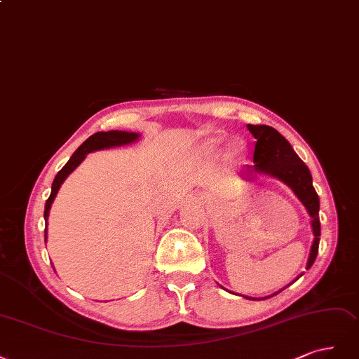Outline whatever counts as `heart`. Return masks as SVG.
Here are the masks:
<instances>
[{
	"mask_svg": "<svg viewBox=\"0 0 359 359\" xmlns=\"http://www.w3.org/2000/svg\"><path fill=\"white\" fill-rule=\"evenodd\" d=\"M226 142V135L225 134H221V133H216L213 135H210L209 138H207L205 142V147L209 149H221ZM245 143H243L241 140H237L233 143V146H231V154L233 155H241L243 152H245Z\"/></svg>",
	"mask_w": 359,
	"mask_h": 359,
	"instance_id": "b5f03b06",
	"label": "heart"
}]
</instances>
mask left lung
<instances>
[{
    "label": "left lung",
    "instance_id": "1",
    "mask_svg": "<svg viewBox=\"0 0 359 359\" xmlns=\"http://www.w3.org/2000/svg\"><path fill=\"white\" fill-rule=\"evenodd\" d=\"M248 130L252 133L253 137L257 138L255 154H253V164L255 165H248V170L243 171L241 175L245 179H253L258 175L279 179L286 184V187L291 188L292 192L297 195V198L303 203L307 213L311 217V229H313V236H315L313 245L310 248V255L306 265V269L309 270L316 259L319 240H320L319 238L320 237L319 196L313 188V183H311L310 170L295 154L291 143H289L279 131H276L269 125H248ZM302 276L303 274H299L297 279H299ZM283 289H280V291H283ZM280 291H277L269 297H264L261 299L274 297ZM245 298L257 299L252 297H245Z\"/></svg>",
    "mask_w": 359,
    "mask_h": 359
}]
</instances>
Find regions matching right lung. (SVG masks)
Masks as SVG:
<instances>
[{"instance_id": "right-lung-1", "label": "right lung", "mask_w": 359, "mask_h": 359, "mask_svg": "<svg viewBox=\"0 0 359 359\" xmlns=\"http://www.w3.org/2000/svg\"><path fill=\"white\" fill-rule=\"evenodd\" d=\"M138 138H140V134H137V133H126V131L104 133V131H100V133H95L94 135H90L88 140H85L82 144L79 146V149L72 155V158L68 159V163L55 176V180L52 183L50 196L48 198V201H46V205H44V221H46L44 240H48V217H49V210H50L55 196H56L57 191H60L64 180L70 176L80 164H82V161L86 158V155L90 152H95V150H101V149H110V147L131 144V143L137 142Z\"/></svg>"}]
</instances>
